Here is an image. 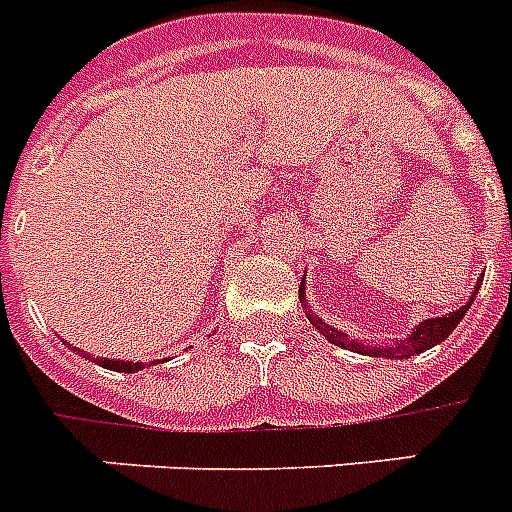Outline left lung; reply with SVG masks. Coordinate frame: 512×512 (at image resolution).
Masks as SVG:
<instances>
[{"mask_svg":"<svg viewBox=\"0 0 512 512\" xmlns=\"http://www.w3.org/2000/svg\"><path fill=\"white\" fill-rule=\"evenodd\" d=\"M302 286H305V281L299 284V299H305V292H302ZM476 292H479V284H476ZM476 292L471 294V299H468V305H463L460 310H455V313L444 315V318H429V321H423L421 326L413 328L410 331V336H407L405 342L400 344H378V347H368V344H360V342H350L347 339V334H342V331H334L331 326H326L323 321H318L315 315H310V321H313V326L321 331L323 336H326L328 342L339 344V347H350V350L355 352H363V355H373V357H397V360H405V357L410 355H418V352L429 350V347H434V344L444 342L447 336L452 334V328L458 326L460 321H463V315L468 313V307H471L473 297H476Z\"/></svg>","mask_w":512,"mask_h":512,"instance_id":"8db88e82","label":"left lung"}]
</instances>
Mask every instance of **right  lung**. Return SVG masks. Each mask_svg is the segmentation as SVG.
I'll list each match as a JSON object with an SVG mask.
<instances>
[{"label": "right lung", "mask_w": 512, "mask_h": 512, "mask_svg": "<svg viewBox=\"0 0 512 512\" xmlns=\"http://www.w3.org/2000/svg\"><path fill=\"white\" fill-rule=\"evenodd\" d=\"M94 363L102 365V368H110V371L120 373H134L144 368V363H126V360H107V357H94Z\"/></svg>", "instance_id": "obj_1"}]
</instances>
